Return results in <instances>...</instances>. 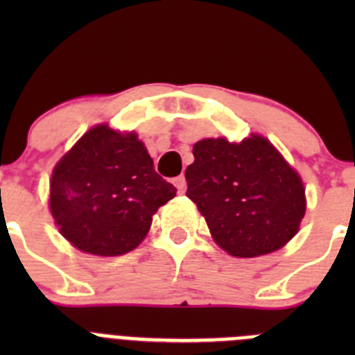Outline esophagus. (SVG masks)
<instances>
[{"instance_id": "34e87169", "label": "esophagus", "mask_w": 355, "mask_h": 355, "mask_svg": "<svg viewBox=\"0 0 355 355\" xmlns=\"http://www.w3.org/2000/svg\"><path fill=\"white\" fill-rule=\"evenodd\" d=\"M174 184H175V188H178L181 193H183L184 188H187V180H184V175H178V178L174 180Z\"/></svg>"}]
</instances>
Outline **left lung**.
<instances>
[{
    "mask_svg": "<svg viewBox=\"0 0 355 355\" xmlns=\"http://www.w3.org/2000/svg\"><path fill=\"white\" fill-rule=\"evenodd\" d=\"M193 158L184 172L187 196L225 252L256 258L297 234L306 213L302 180L265 137L205 139L193 146Z\"/></svg>",
    "mask_w": 355,
    "mask_h": 355,
    "instance_id": "8db88e82",
    "label": "left lung"
}]
</instances>
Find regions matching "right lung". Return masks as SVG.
<instances>
[{
	"instance_id": "obj_1",
	"label": "right lung",
	"mask_w": 355,
	"mask_h": 355,
	"mask_svg": "<svg viewBox=\"0 0 355 355\" xmlns=\"http://www.w3.org/2000/svg\"><path fill=\"white\" fill-rule=\"evenodd\" d=\"M175 192L155 171L137 133L99 124L53 168L49 209L76 249L121 256L140 245L153 215Z\"/></svg>"
}]
</instances>
